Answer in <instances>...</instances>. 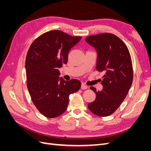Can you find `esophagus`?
Wrapping results in <instances>:
<instances>
[{"label":"esophagus","instance_id":"obj_1","mask_svg":"<svg viewBox=\"0 0 151 151\" xmlns=\"http://www.w3.org/2000/svg\"><path fill=\"white\" fill-rule=\"evenodd\" d=\"M81 88L82 89H88V86H86L84 83H83L81 84Z\"/></svg>","mask_w":151,"mask_h":151}]
</instances>
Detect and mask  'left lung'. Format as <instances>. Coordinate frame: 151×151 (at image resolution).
Returning <instances> with one entry per match:
<instances>
[{"instance_id": "8db88e82", "label": "left lung", "mask_w": 151, "mask_h": 151, "mask_svg": "<svg viewBox=\"0 0 151 151\" xmlns=\"http://www.w3.org/2000/svg\"><path fill=\"white\" fill-rule=\"evenodd\" d=\"M87 43L98 53L96 70L104 72L103 90L97 91L96 99L88 104L94 115L108 116L115 112L126 98L133 81V67L130 54L123 41L111 33H101L88 36Z\"/></svg>"}]
</instances>
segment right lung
I'll list each match as a JSON object with an SVG mask.
<instances>
[{
    "instance_id": "1",
    "label": "right lung",
    "mask_w": 151,
    "mask_h": 151,
    "mask_svg": "<svg viewBox=\"0 0 151 151\" xmlns=\"http://www.w3.org/2000/svg\"><path fill=\"white\" fill-rule=\"evenodd\" d=\"M81 38L53 30L36 38L28 50L25 62L27 87L32 101L45 116L61 115L67 108L69 95L81 88L77 79H59L58 68L67 63L70 50Z\"/></svg>"
}]
</instances>
